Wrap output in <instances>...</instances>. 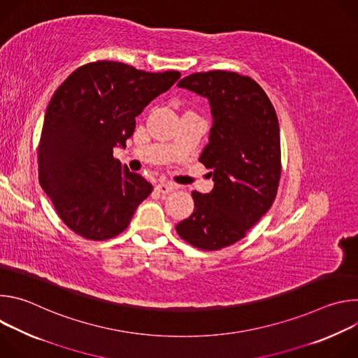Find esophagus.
<instances>
[{
  "mask_svg": "<svg viewBox=\"0 0 358 358\" xmlns=\"http://www.w3.org/2000/svg\"><path fill=\"white\" fill-rule=\"evenodd\" d=\"M155 189H156L159 194H170V192L174 189V187H173L171 184H157Z\"/></svg>",
  "mask_w": 358,
  "mask_h": 358,
  "instance_id": "34e87169",
  "label": "esophagus"
}]
</instances>
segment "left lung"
I'll return each mask as SVG.
<instances>
[{"instance_id":"8db88e82","label":"left lung","mask_w":358,"mask_h":358,"mask_svg":"<svg viewBox=\"0 0 358 358\" xmlns=\"http://www.w3.org/2000/svg\"><path fill=\"white\" fill-rule=\"evenodd\" d=\"M178 87L208 97L214 117L199 163L213 169L214 189L194 191V213L176 225L181 239L201 250L234 245L272 207L282 162L280 130L265 90L245 75L198 72Z\"/></svg>"}]
</instances>
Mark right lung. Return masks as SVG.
<instances>
[{"mask_svg":"<svg viewBox=\"0 0 358 358\" xmlns=\"http://www.w3.org/2000/svg\"><path fill=\"white\" fill-rule=\"evenodd\" d=\"M180 76L97 61L79 66L55 90L38 145V174L71 231L106 241L129 227L152 185L122 166L113 147H126L136 117Z\"/></svg>","mask_w":358,"mask_h":358,"instance_id":"obj_1","label":"right lung"}]
</instances>
